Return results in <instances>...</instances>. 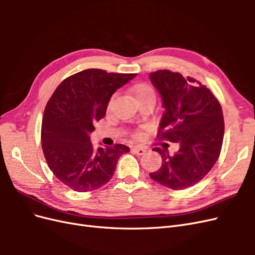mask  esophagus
Instances as JSON below:
<instances>
[{"mask_svg":"<svg viewBox=\"0 0 255 255\" xmlns=\"http://www.w3.org/2000/svg\"><path fill=\"white\" fill-rule=\"evenodd\" d=\"M132 151L137 154V155H142V154H144L146 152V149L144 148V146H141V145H135L132 148Z\"/></svg>","mask_w":255,"mask_h":255,"instance_id":"34e87169","label":"esophagus"}]
</instances>
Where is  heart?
I'll list each match as a JSON object with an SVG mask.
<instances>
[{
    "instance_id": "heart-1",
    "label": "heart",
    "mask_w": 255,
    "mask_h": 255,
    "mask_svg": "<svg viewBox=\"0 0 255 255\" xmlns=\"http://www.w3.org/2000/svg\"><path fill=\"white\" fill-rule=\"evenodd\" d=\"M133 92L137 99V101H140L143 99L155 98V91H154L151 85L146 83H138L133 87ZM138 136V134H136Z\"/></svg>"
}]
</instances>
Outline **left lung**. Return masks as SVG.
<instances>
[{"mask_svg":"<svg viewBox=\"0 0 255 255\" xmlns=\"http://www.w3.org/2000/svg\"><path fill=\"white\" fill-rule=\"evenodd\" d=\"M150 80L161 97L159 139L179 142L173 155L167 149L154 148L161 155V167L151 179L174 190L201 181L217 161L225 135V120L218 100L195 79L179 72L158 70Z\"/></svg>","mask_w":255,"mask_h":255,"instance_id":"left-lung-1","label":"left lung"}]
</instances>
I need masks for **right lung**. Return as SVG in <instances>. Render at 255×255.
Wrapping results in <instances>:
<instances>
[{"instance_id": "obj_1", "label": "right lung", "mask_w": 255, "mask_h": 255, "mask_svg": "<svg viewBox=\"0 0 255 255\" xmlns=\"http://www.w3.org/2000/svg\"><path fill=\"white\" fill-rule=\"evenodd\" d=\"M135 76L87 69L64 80L50 98L41 126L42 151L51 171L69 188L86 192L102 187L129 151L120 143L95 150L89 134L114 92Z\"/></svg>"}]
</instances>
